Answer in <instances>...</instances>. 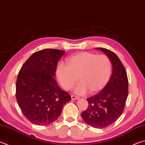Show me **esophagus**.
I'll return each instance as SVG.
<instances>
[{
  "label": "esophagus",
  "mask_w": 145,
  "mask_h": 145,
  "mask_svg": "<svg viewBox=\"0 0 145 145\" xmlns=\"http://www.w3.org/2000/svg\"><path fill=\"white\" fill-rule=\"evenodd\" d=\"M71 98H72V99H73V100H76V99H78V96H75V95H73V94H72V95H71Z\"/></svg>",
  "instance_id": "34e87169"
}]
</instances>
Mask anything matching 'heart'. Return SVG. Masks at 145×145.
Masks as SVG:
<instances>
[{"mask_svg": "<svg viewBox=\"0 0 145 145\" xmlns=\"http://www.w3.org/2000/svg\"><path fill=\"white\" fill-rule=\"evenodd\" d=\"M67 63L59 62L56 68L57 79L65 89L69 90L78 79L80 82L75 87L76 93L83 94L89 91L94 93L108 82L112 63L106 55L81 52L68 57Z\"/></svg>", "mask_w": 145, "mask_h": 145, "instance_id": "1", "label": "heart"}]
</instances>
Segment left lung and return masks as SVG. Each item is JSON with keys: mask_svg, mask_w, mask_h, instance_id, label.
Listing matches in <instances>:
<instances>
[{"mask_svg": "<svg viewBox=\"0 0 145 145\" xmlns=\"http://www.w3.org/2000/svg\"><path fill=\"white\" fill-rule=\"evenodd\" d=\"M106 54L112 64V73L108 82L99 93L87 99L88 108L81 114L83 120L91 127L105 128L112 125L123 112L128 96L127 72L114 52L97 47Z\"/></svg>", "mask_w": 145, "mask_h": 145, "instance_id": "1", "label": "left lung"}]
</instances>
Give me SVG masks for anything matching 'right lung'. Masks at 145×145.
<instances>
[{
  "label": "right lung",
  "instance_id": "obj_1",
  "mask_svg": "<svg viewBox=\"0 0 145 145\" xmlns=\"http://www.w3.org/2000/svg\"><path fill=\"white\" fill-rule=\"evenodd\" d=\"M65 51L46 49L31 55L21 68L16 83V98L25 117L33 124L49 125L71 100L54 79L59 59Z\"/></svg>",
  "mask_w": 145,
  "mask_h": 145
}]
</instances>
